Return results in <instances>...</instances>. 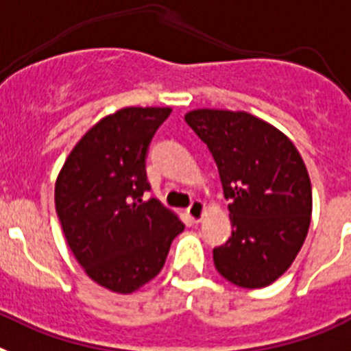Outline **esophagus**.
Returning a JSON list of instances; mask_svg holds the SVG:
<instances>
[{"instance_id":"34e87169","label":"esophagus","mask_w":351,"mask_h":351,"mask_svg":"<svg viewBox=\"0 0 351 351\" xmlns=\"http://www.w3.org/2000/svg\"><path fill=\"white\" fill-rule=\"evenodd\" d=\"M205 212H206L205 205H203L199 199L193 201V203H191V206L187 208V215L191 217V221L196 222V224L197 222L203 221V217H205Z\"/></svg>"}]
</instances>
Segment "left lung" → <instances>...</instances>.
Masks as SVG:
<instances>
[{"mask_svg":"<svg viewBox=\"0 0 351 351\" xmlns=\"http://www.w3.org/2000/svg\"><path fill=\"white\" fill-rule=\"evenodd\" d=\"M219 167L230 199L231 237L213 249L224 279L265 288L291 267L311 224L306 164L288 136L245 111L194 109L185 114Z\"/></svg>","mask_w":351,"mask_h":351,"instance_id":"8db88e82","label":"left lung"}]
</instances>
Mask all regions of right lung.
Instances as JSON below:
<instances>
[{"mask_svg": "<svg viewBox=\"0 0 351 351\" xmlns=\"http://www.w3.org/2000/svg\"><path fill=\"white\" fill-rule=\"evenodd\" d=\"M171 108H123L79 139L54 187L70 251L90 279L129 295L166 263L185 224L158 199L145 201L146 152Z\"/></svg>", "mask_w": 351, "mask_h": 351, "instance_id": "1", "label": "right lung"}]
</instances>
